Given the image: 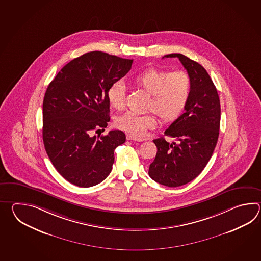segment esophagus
<instances>
[{
	"instance_id": "1",
	"label": "esophagus",
	"mask_w": 261,
	"mask_h": 261,
	"mask_svg": "<svg viewBox=\"0 0 261 261\" xmlns=\"http://www.w3.org/2000/svg\"><path fill=\"white\" fill-rule=\"evenodd\" d=\"M127 140H129V141H137V142H143L144 139L138 138V137H136V136H133V135L128 134V135H127Z\"/></svg>"
}]
</instances>
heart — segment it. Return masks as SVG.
Masks as SVG:
<instances>
[{
    "instance_id": "b5f03b06",
    "label": "heart",
    "mask_w": 261,
    "mask_h": 261,
    "mask_svg": "<svg viewBox=\"0 0 261 261\" xmlns=\"http://www.w3.org/2000/svg\"><path fill=\"white\" fill-rule=\"evenodd\" d=\"M133 82L150 95L146 109L154 112L161 121L173 122L185 110L191 90V80L184 71L167 72L149 68L137 73ZM126 87L121 81L111 85L107 100L112 108L120 111L125 106ZM156 118L153 113L136 115L126 113L117 118V126L134 136H143L155 127Z\"/></svg>"
}]
</instances>
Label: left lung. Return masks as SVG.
Returning a JSON list of instances; mask_svg holds the SVG:
<instances>
[{
    "label": "left lung",
    "mask_w": 261,
    "mask_h": 261,
    "mask_svg": "<svg viewBox=\"0 0 261 261\" xmlns=\"http://www.w3.org/2000/svg\"><path fill=\"white\" fill-rule=\"evenodd\" d=\"M189 73L191 90L185 113L164 134L177 140L168 143L163 137L153 140L158 151L148 174L158 183L175 188L197 177L210 161L220 128V100L205 69L188 57L173 53Z\"/></svg>",
    "instance_id": "1"
}]
</instances>
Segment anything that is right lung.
Listing matches in <instances>:
<instances>
[{
	"instance_id": "add662e5",
	"label": "right lung",
	"mask_w": 261,
	"mask_h": 261,
	"mask_svg": "<svg viewBox=\"0 0 261 261\" xmlns=\"http://www.w3.org/2000/svg\"><path fill=\"white\" fill-rule=\"evenodd\" d=\"M133 60L100 51L73 59L50 82L43 102V141L53 166L68 182L89 188L111 172L114 151L126 135L111 130L93 136L109 122L107 91L125 76Z\"/></svg>"
}]
</instances>
